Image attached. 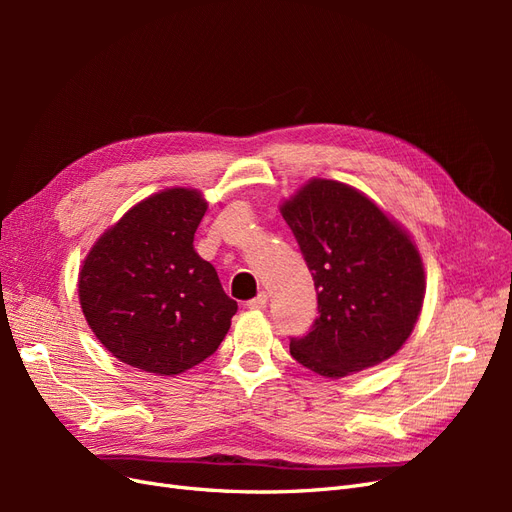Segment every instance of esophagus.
<instances>
[{
	"label": "esophagus",
	"instance_id": "obj_1",
	"mask_svg": "<svg viewBox=\"0 0 512 512\" xmlns=\"http://www.w3.org/2000/svg\"><path fill=\"white\" fill-rule=\"evenodd\" d=\"M267 303H269V294L267 292H260L258 297L247 301V307H250V309H265Z\"/></svg>",
	"mask_w": 512,
	"mask_h": 512
}]
</instances>
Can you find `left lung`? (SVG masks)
Returning a JSON list of instances; mask_svg holds the SVG:
<instances>
[{
	"mask_svg": "<svg viewBox=\"0 0 512 512\" xmlns=\"http://www.w3.org/2000/svg\"><path fill=\"white\" fill-rule=\"evenodd\" d=\"M318 292V318L290 354L324 378H344L393 356L425 297L418 250L350 185L314 179L282 205Z\"/></svg>",
	"mask_w": 512,
	"mask_h": 512,
	"instance_id": "1",
	"label": "left lung"
}]
</instances>
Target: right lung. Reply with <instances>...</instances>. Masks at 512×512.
<instances>
[{
    "label": "right lung",
    "mask_w": 512,
    "mask_h": 512,
    "mask_svg": "<svg viewBox=\"0 0 512 512\" xmlns=\"http://www.w3.org/2000/svg\"><path fill=\"white\" fill-rule=\"evenodd\" d=\"M205 211L196 190H164L132 207L91 247L79 277L81 307L119 361L175 376L222 344L237 301L194 250Z\"/></svg>",
    "instance_id": "add662e5"
}]
</instances>
